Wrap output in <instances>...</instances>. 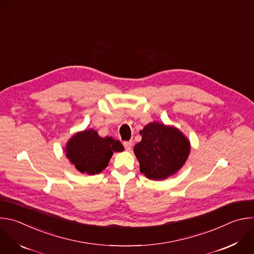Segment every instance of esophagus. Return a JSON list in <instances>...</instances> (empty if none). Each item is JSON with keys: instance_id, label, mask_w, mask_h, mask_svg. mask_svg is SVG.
<instances>
[{"instance_id": "34e87169", "label": "esophagus", "mask_w": 254, "mask_h": 254, "mask_svg": "<svg viewBox=\"0 0 254 254\" xmlns=\"http://www.w3.org/2000/svg\"><path fill=\"white\" fill-rule=\"evenodd\" d=\"M124 146H125V149L127 151H130L131 149V146H132V141H124Z\"/></svg>"}]
</instances>
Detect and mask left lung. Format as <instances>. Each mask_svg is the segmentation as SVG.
I'll return each instance as SVG.
<instances>
[{"mask_svg":"<svg viewBox=\"0 0 254 254\" xmlns=\"http://www.w3.org/2000/svg\"><path fill=\"white\" fill-rule=\"evenodd\" d=\"M134 148L139 171L152 180H164L182 167L190 153V142L176 127L151 123L139 131Z\"/></svg>","mask_w":254,"mask_h":254,"instance_id":"obj_1","label":"left lung"}]
</instances>
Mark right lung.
Instances as JSON below:
<instances>
[{
  "mask_svg": "<svg viewBox=\"0 0 254 254\" xmlns=\"http://www.w3.org/2000/svg\"><path fill=\"white\" fill-rule=\"evenodd\" d=\"M125 148L112 136L100 137L96 130L89 129L72 136L66 146V157L81 173L94 175L104 170L114 152Z\"/></svg>",
  "mask_w": 254,
  "mask_h": 254,
  "instance_id": "right-lung-1",
  "label": "right lung"
}]
</instances>
